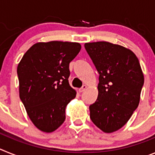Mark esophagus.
Returning <instances> with one entry per match:
<instances>
[{"label": "esophagus", "instance_id": "obj_1", "mask_svg": "<svg viewBox=\"0 0 155 155\" xmlns=\"http://www.w3.org/2000/svg\"><path fill=\"white\" fill-rule=\"evenodd\" d=\"M86 89H87V86H86L85 84H84V85L82 86V87H81L80 89H79V92H83V91H85Z\"/></svg>", "mask_w": 155, "mask_h": 155}]
</instances>
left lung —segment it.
Returning a JSON list of instances; mask_svg holds the SVG:
<instances>
[{
    "label": "left lung",
    "instance_id": "8db88e82",
    "mask_svg": "<svg viewBox=\"0 0 155 155\" xmlns=\"http://www.w3.org/2000/svg\"><path fill=\"white\" fill-rule=\"evenodd\" d=\"M84 47L99 74L98 98L89 106L90 118L103 132H115L139 105L144 82L139 61L130 50L111 42H87Z\"/></svg>",
    "mask_w": 155,
    "mask_h": 155
}]
</instances>
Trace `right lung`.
<instances>
[{"mask_svg": "<svg viewBox=\"0 0 155 155\" xmlns=\"http://www.w3.org/2000/svg\"><path fill=\"white\" fill-rule=\"evenodd\" d=\"M81 48L78 42H37L18 65L19 96L32 124L42 132L62 125L66 106L76 96L68 81L69 64Z\"/></svg>", "mask_w": 155, "mask_h": 155, "instance_id": "right-lung-1", "label": "right lung"}]
</instances>
